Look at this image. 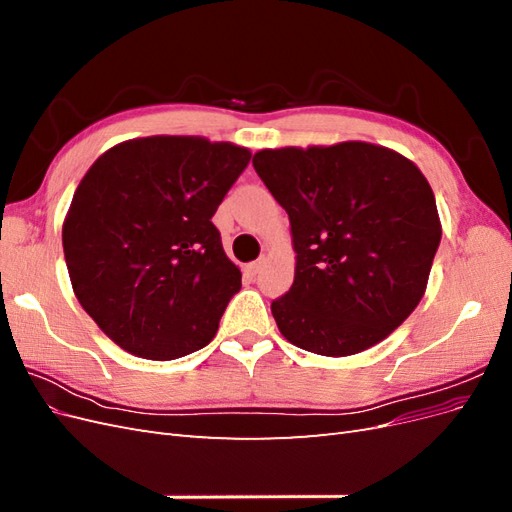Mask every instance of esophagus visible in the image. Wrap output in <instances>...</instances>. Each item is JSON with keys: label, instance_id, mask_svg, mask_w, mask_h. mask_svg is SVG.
I'll return each instance as SVG.
<instances>
[{"label": "esophagus", "instance_id": "1", "mask_svg": "<svg viewBox=\"0 0 512 512\" xmlns=\"http://www.w3.org/2000/svg\"><path fill=\"white\" fill-rule=\"evenodd\" d=\"M262 265H265V260H262V258L256 260V262H250V265L245 267V273L250 275V277H256V275L262 271Z\"/></svg>", "mask_w": 512, "mask_h": 512}]
</instances>
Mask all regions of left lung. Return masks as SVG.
Returning <instances> with one entry per match:
<instances>
[{"label":"left lung","instance_id":"left-lung-1","mask_svg":"<svg viewBox=\"0 0 512 512\" xmlns=\"http://www.w3.org/2000/svg\"><path fill=\"white\" fill-rule=\"evenodd\" d=\"M258 177L290 220L294 282L271 303L290 344L350 356L380 344L421 303L442 224L401 153L363 141L262 149Z\"/></svg>","mask_w":512,"mask_h":512}]
</instances>
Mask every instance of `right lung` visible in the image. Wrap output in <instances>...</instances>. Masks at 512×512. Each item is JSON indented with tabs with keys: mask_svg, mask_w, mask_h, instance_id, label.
Wrapping results in <instances>:
<instances>
[{
	"mask_svg": "<svg viewBox=\"0 0 512 512\" xmlns=\"http://www.w3.org/2000/svg\"><path fill=\"white\" fill-rule=\"evenodd\" d=\"M250 158L203 136H147L91 164L61 239L76 299L119 348L170 361L218 333L241 271L211 218Z\"/></svg>",
	"mask_w": 512,
	"mask_h": 512,
	"instance_id": "obj_1",
	"label": "right lung"
}]
</instances>
